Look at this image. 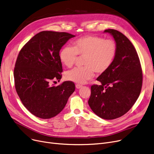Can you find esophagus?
Wrapping results in <instances>:
<instances>
[{
  "mask_svg": "<svg viewBox=\"0 0 154 154\" xmlns=\"http://www.w3.org/2000/svg\"><path fill=\"white\" fill-rule=\"evenodd\" d=\"M75 87H76L77 88H80L82 87V85H80V84H76Z\"/></svg>",
  "mask_w": 154,
  "mask_h": 154,
  "instance_id": "obj_1",
  "label": "esophagus"
}]
</instances>
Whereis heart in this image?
I'll use <instances>...</instances> for the list:
<instances>
[{
    "label": "heart",
    "instance_id": "b5f03b06",
    "mask_svg": "<svg viewBox=\"0 0 154 154\" xmlns=\"http://www.w3.org/2000/svg\"><path fill=\"white\" fill-rule=\"evenodd\" d=\"M116 54L114 40L87 35L74 40L72 47H63L59 52V59L65 66L69 68L74 66L78 55L85 57V67H75L65 74L66 80L84 84L94 77L95 72L98 74L106 72L114 62Z\"/></svg>",
    "mask_w": 154,
    "mask_h": 154
}]
</instances>
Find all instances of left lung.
<instances>
[{
  "label": "left lung",
  "mask_w": 154,
  "mask_h": 154,
  "mask_svg": "<svg viewBox=\"0 0 154 154\" xmlns=\"http://www.w3.org/2000/svg\"><path fill=\"white\" fill-rule=\"evenodd\" d=\"M104 32L114 37L117 54L110 67L97 79L101 85L91 86L88 103L97 116L112 120L126 114L138 99L142 70L138 54L128 38L114 29Z\"/></svg>",
  "instance_id": "obj_1"
}]
</instances>
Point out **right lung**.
I'll return each mask as SVG.
<instances>
[{"instance_id": "obj_1", "label": "right lung", "mask_w": 154, "mask_h": 154, "mask_svg": "<svg viewBox=\"0 0 154 154\" xmlns=\"http://www.w3.org/2000/svg\"><path fill=\"white\" fill-rule=\"evenodd\" d=\"M74 37L67 32L42 31L19 52L14 71L15 89L23 106L37 117L47 119L59 114L75 91L71 81L51 84L62 78L60 50Z\"/></svg>"}]
</instances>
